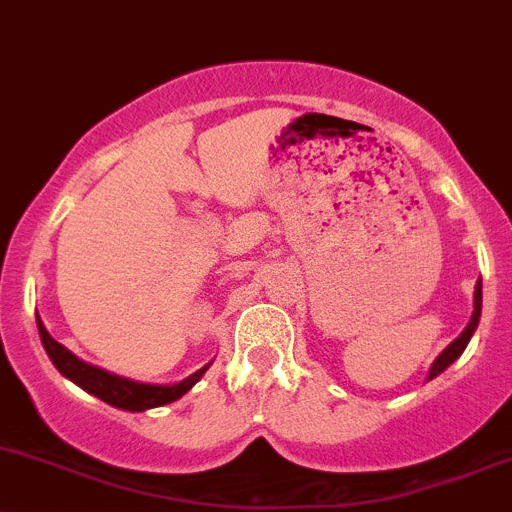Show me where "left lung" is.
Listing matches in <instances>:
<instances>
[{
	"label": "left lung",
	"mask_w": 512,
	"mask_h": 512,
	"mask_svg": "<svg viewBox=\"0 0 512 512\" xmlns=\"http://www.w3.org/2000/svg\"><path fill=\"white\" fill-rule=\"evenodd\" d=\"M473 300H476V308H473V318H471V323L466 325V330H463L461 335L456 337V340L451 342L449 347H446L444 352H441L439 357H436V362L434 365H431V372H429V379L431 377H436V374L439 372H444L446 367L451 365L453 360H456L458 355H461L463 350H466V345H468V340H471V335H473V330H476V325H478V318H481V303H483V291H481V281H478V286H476V295H473Z\"/></svg>",
	"instance_id": "1"
}]
</instances>
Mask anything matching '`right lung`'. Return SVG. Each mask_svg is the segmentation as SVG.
Segmentation results:
<instances>
[{
	"label": "right lung",
	"instance_id": "right-lung-1",
	"mask_svg": "<svg viewBox=\"0 0 512 512\" xmlns=\"http://www.w3.org/2000/svg\"><path fill=\"white\" fill-rule=\"evenodd\" d=\"M39 325V335L41 342H44L46 355L51 357V362L56 365L63 377H68L71 382H76L78 387L91 392L93 397L103 399L105 404L118 409H128V412H145V409L152 407H162V404H170L175 399L182 397L184 392L194 387L199 382L207 367H202L199 372H194L192 377L182 379L179 384H172V387H160V384H142V382H133V379L118 377V374H110L100 367L88 365V362L78 360L73 352H68L61 342H56L54 337L49 335V330L44 328L41 320H36Z\"/></svg>",
	"mask_w": 512,
	"mask_h": 512
}]
</instances>
